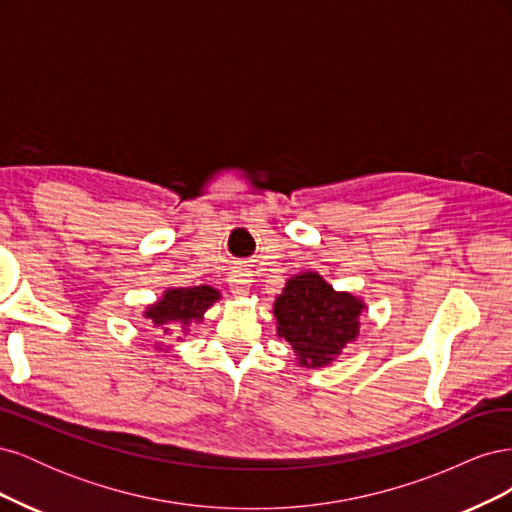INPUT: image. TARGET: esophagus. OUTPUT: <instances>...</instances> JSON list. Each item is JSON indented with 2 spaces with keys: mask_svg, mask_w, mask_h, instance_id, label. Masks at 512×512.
I'll use <instances>...</instances> for the list:
<instances>
[{
  "mask_svg": "<svg viewBox=\"0 0 512 512\" xmlns=\"http://www.w3.org/2000/svg\"><path fill=\"white\" fill-rule=\"evenodd\" d=\"M228 286L232 294L243 297V294H250V277H247V273L243 271H235L228 277Z\"/></svg>",
  "mask_w": 512,
  "mask_h": 512,
  "instance_id": "1",
  "label": "esophagus"
}]
</instances>
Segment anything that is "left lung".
Masks as SVG:
<instances>
[{
    "label": "left lung",
    "instance_id": "obj_1",
    "mask_svg": "<svg viewBox=\"0 0 512 512\" xmlns=\"http://www.w3.org/2000/svg\"><path fill=\"white\" fill-rule=\"evenodd\" d=\"M365 309V301L352 292L335 290L316 271H301L275 297V331L286 339L299 367H327L356 342Z\"/></svg>",
    "mask_w": 512,
    "mask_h": 512
}]
</instances>
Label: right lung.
<instances>
[{
    "label": "right lung",
    "mask_w": 512,
    "mask_h": 512,
    "mask_svg": "<svg viewBox=\"0 0 512 512\" xmlns=\"http://www.w3.org/2000/svg\"><path fill=\"white\" fill-rule=\"evenodd\" d=\"M220 299H222L220 290H215L213 286H207V284L190 286V288L170 286L156 301L149 303L143 309V318H147L151 322V327L160 329L164 335H170V333L188 335L192 324L203 322L207 309L213 307V303H218ZM156 350L164 352L166 356L170 350H173V346L158 344Z\"/></svg>",
    "instance_id": "1"
}]
</instances>
